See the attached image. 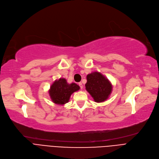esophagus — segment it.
<instances>
[{"label":"esophagus","instance_id":"1","mask_svg":"<svg viewBox=\"0 0 159 159\" xmlns=\"http://www.w3.org/2000/svg\"><path fill=\"white\" fill-rule=\"evenodd\" d=\"M79 86H80V89H82V88H83V85H82V82H79Z\"/></svg>","mask_w":159,"mask_h":159}]
</instances>
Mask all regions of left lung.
<instances>
[{"label":"left lung","mask_w":159,"mask_h":159,"mask_svg":"<svg viewBox=\"0 0 159 159\" xmlns=\"http://www.w3.org/2000/svg\"><path fill=\"white\" fill-rule=\"evenodd\" d=\"M86 89L96 102L105 101L112 90L110 82L99 72H92L86 77Z\"/></svg>","instance_id":"8db88e82"}]
</instances>
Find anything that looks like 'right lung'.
<instances>
[{"label": "right lung", "instance_id": "1", "mask_svg": "<svg viewBox=\"0 0 159 159\" xmlns=\"http://www.w3.org/2000/svg\"><path fill=\"white\" fill-rule=\"evenodd\" d=\"M79 89L80 87L77 84H68L65 79L60 78L53 82L50 87L49 93L53 102L63 105L70 100L71 95Z\"/></svg>", "mask_w": 159, "mask_h": 159}]
</instances>
